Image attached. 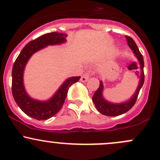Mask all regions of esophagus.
I'll return each mask as SVG.
<instances>
[{"instance_id":"obj_1","label":"esophagus","mask_w":160,"mask_h":160,"mask_svg":"<svg viewBox=\"0 0 160 160\" xmlns=\"http://www.w3.org/2000/svg\"><path fill=\"white\" fill-rule=\"evenodd\" d=\"M91 74V71H88L87 72L84 73L83 75H82V77H81V81H82V82H86L89 79V75H90Z\"/></svg>"}]
</instances>
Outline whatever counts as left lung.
<instances>
[{
	"label": "left lung",
	"mask_w": 160,
	"mask_h": 160,
	"mask_svg": "<svg viewBox=\"0 0 160 160\" xmlns=\"http://www.w3.org/2000/svg\"><path fill=\"white\" fill-rule=\"evenodd\" d=\"M126 39L127 41H128V46L133 50V52L135 54V57L137 58L139 65H140V80H139V84L137 85L134 94L130 98V99H128V101H123V102L114 103L107 100L104 97V84H103L102 81H101L98 88L94 92L93 97H92V101H93L97 111L99 113H101V114L106 115V116L116 117L128 112L129 110L131 109L132 107L134 105L136 101H137V96H138L139 92H140L142 85H143V58H142V56L141 53H140V50H139L134 40L130 37H126Z\"/></svg>",
	"instance_id": "obj_1"
}]
</instances>
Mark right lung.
Masks as SVG:
<instances>
[{"label": "right lung", "mask_w": 160, "mask_h": 160, "mask_svg": "<svg viewBox=\"0 0 160 160\" xmlns=\"http://www.w3.org/2000/svg\"><path fill=\"white\" fill-rule=\"evenodd\" d=\"M67 34L52 32L44 34L26 45L17 58L12 68V94L19 108L34 119L47 120L57 114L62 107L69 87L81 76L70 77L62 82L54 94L47 100H38L27 93L23 82V73L27 62L34 53L48 46L61 45L66 42Z\"/></svg>", "instance_id": "right-lung-1"}]
</instances>
